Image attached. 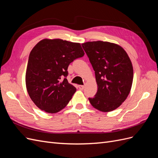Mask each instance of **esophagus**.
I'll list each match as a JSON object with an SVG mask.
<instances>
[{
    "instance_id": "34e87169",
    "label": "esophagus",
    "mask_w": 158,
    "mask_h": 158,
    "mask_svg": "<svg viewBox=\"0 0 158 158\" xmlns=\"http://www.w3.org/2000/svg\"><path fill=\"white\" fill-rule=\"evenodd\" d=\"M78 88H79V89H80V90H82V89H84V85H78Z\"/></svg>"
}]
</instances>
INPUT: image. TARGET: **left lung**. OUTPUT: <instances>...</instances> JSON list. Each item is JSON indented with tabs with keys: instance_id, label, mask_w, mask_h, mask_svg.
Wrapping results in <instances>:
<instances>
[{
	"instance_id": "left-lung-1",
	"label": "left lung",
	"mask_w": 158,
	"mask_h": 158,
	"mask_svg": "<svg viewBox=\"0 0 158 158\" xmlns=\"http://www.w3.org/2000/svg\"><path fill=\"white\" fill-rule=\"evenodd\" d=\"M95 71L98 92L89 98L92 106L103 112L118 108L131 92L132 64L121 46L107 41H88L82 44Z\"/></svg>"
}]
</instances>
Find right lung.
Returning <instances> with one entry per match:
<instances>
[{"label":"right lung","mask_w":158,"mask_h":158,"mask_svg":"<svg viewBox=\"0 0 158 158\" xmlns=\"http://www.w3.org/2000/svg\"><path fill=\"white\" fill-rule=\"evenodd\" d=\"M84 52L78 43L44 39L33 47L26 74L27 93L35 106L49 113L64 109L76 88L69 84L68 67Z\"/></svg>","instance_id":"obj_1"}]
</instances>
